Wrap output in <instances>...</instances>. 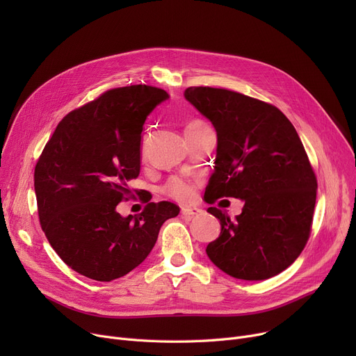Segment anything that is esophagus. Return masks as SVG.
Listing matches in <instances>:
<instances>
[{
	"label": "esophagus",
	"mask_w": 356,
	"mask_h": 356,
	"mask_svg": "<svg viewBox=\"0 0 356 356\" xmlns=\"http://www.w3.org/2000/svg\"><path fill=\"white\" fill-rule=\"evenodd\" d=\"M200 213H202V211L197 209V208H189V207L181 208V215H183L184 218H193V216H197V215H200Z\"/></svg>",
	"instance_id": "34e87169"
}]
</instances>
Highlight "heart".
I'll return each instance as SVG.
<instances>
[{"label":"heart","instance_id":"heart-1","mask_svg":"<svg viewBox=\"0 0 356 356\" xmlns=\"http://www.w3.org/2000/svg\"><path fill=\"white\" fill-rule=\"evenodd\" d=\"M207 124L202 122V121H192L186 129H196L200 127H204ZM164 192L177 200H189L193 196V188L192 184L188 180H183L180 177H173L170 181L165 184Z\"/></svg>","mask_w":356,"mask_h":356}]
</instances>
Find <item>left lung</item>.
<instances>
[{
    "mask_svg": "<svg viewBox=\"0 0 356 356\" xmlns=\"http://www.w3.org/2000/svg\"><path fill=\"white\" fill-rule=\"evenodd\" d=\"M188 99L216 129L218 147L207 202L244 200L231 219L218 208L220 235L209 242L212 263L248 282L284 271L310 235L317 180L296 128L282 111L242 93L192 86Z\"/></svg>",
    "mask_w": 356,
    "mask_h": 356,
    "instance_id": "1",
    "label": "left lung"
}]
</instances>
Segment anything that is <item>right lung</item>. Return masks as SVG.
<instances>
[{"mask_svg": "<svg viewBox=\"0 0 356 356\" xmlns=\"http://www.w3.org/2000/svg\"><path fill=\"white\" fill-rule=\"evenodd\" d=\"M163 89L133 85L109 89L74 109L56 127L34 168L40 225L50 245L76 273L112 282L138 267L163 223L179 215L172 202L148 203L121 216L118 203L140 175L143 125Z\"/></svg>", "mask_w": 356, "mask_h": 356, "instance_id": "right-lung-1", "label": "right lung"}]
</instances>
